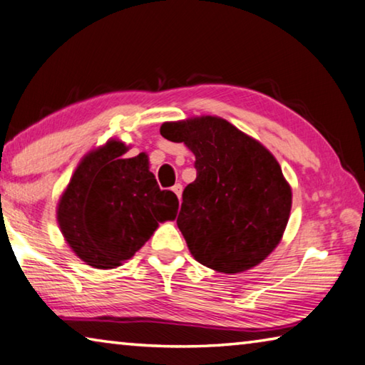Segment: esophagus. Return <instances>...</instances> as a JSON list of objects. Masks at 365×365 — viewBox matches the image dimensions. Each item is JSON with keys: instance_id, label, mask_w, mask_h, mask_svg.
<instances>
[{"instance_id": "1", "label": "esophagus", "mask_w": 365, "mask_h": 365, "mask_svg": "<svg viewBox=\"0 0 365 365\" xmlns=\"http://www.w3.org/2000/svg\"><path fill=\"white\" fill-rule=\"evenodd\" d=\"M171 190H173V192H175V194H176V197H178V199H179V200H181V194H182V186H181V184H175V186H173V187H171Z\"/></svg>"}]
</instances>
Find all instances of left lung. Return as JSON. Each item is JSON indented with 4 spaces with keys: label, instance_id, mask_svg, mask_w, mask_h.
Here are the masks:
<instances>
[{
    "label": "left lung",
    "instance_id": "1",
    "mask_svg": "<svg viewBox=\"0 0 365 365\" xmlns=\"http://www.w3.org/2000/svg\"><path fill=\"white\" fill-rule=\"evenodd\" d=\"M160 134L195 155L178 227L200 264L222 274L258 266L274 252L292 210V187L276 157L221 117L165 121Z\"/></svg>",
    "mask_w": 365,
    "mask_h": 365
}]
</instances>
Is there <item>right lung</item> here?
Segmentation results:
<instances>
[{"mask_svg": "<svg viewBox=\"0 0 365 365\" xmlns=\"http://www.w3.org/2000/svg\"><path fill=\"white\" fill-rule=\"evenodd\" d=\"M130 145L108 139L76 165L56 216L72 252L96 269H115L134 257L158 222L173 221L179 202L160 190L147 153L123 158Z\"/></svg>", "mask_w": 365, "mask_h": 365, "instance_id": "add662e5", "label": "right lung"}]
</instances>
